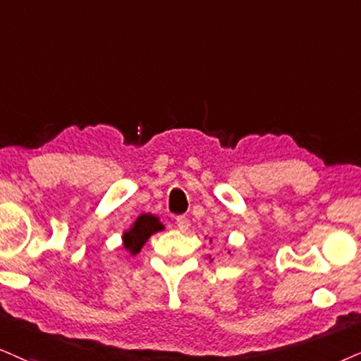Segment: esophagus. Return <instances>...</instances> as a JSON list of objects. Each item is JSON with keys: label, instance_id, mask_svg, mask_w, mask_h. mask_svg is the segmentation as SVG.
<instances>
[{"label": "esophagus", "instance_id": "obj_1", "mask_svg": "<svg viewBox=\"0 0 361 361\" xmlns=\"http://www.w3.org/2000/svg\"><path fill=\"white\" fill-rule=\"evenodd\" d=\"M176 224H177V228H179L180 231H188L189 229V219L185 216H177L176 217Z\"/></svg>", "mask_w": 361, "mask_h": 361}]
</instances>
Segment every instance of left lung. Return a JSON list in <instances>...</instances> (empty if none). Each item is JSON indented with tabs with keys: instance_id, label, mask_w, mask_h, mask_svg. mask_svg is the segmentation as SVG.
Instances as JSON below:
<instances>
[{
	"instance_id": "left-lung-1",
	"label": "left lung",
	"mask_w": 361,
	"mask_h": 361,
	"mask_svg": "<svg viewBox=\"0 0 361 361\" xmlns=\"http://www.w3.org/2000/svg\"><path fill=\"white\" fill-rule=\"evenodd\" d=\"M228 252H231V251H228Z\"/></svg>"
}]
</instances>
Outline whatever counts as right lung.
I'll return each mask as SVG.
<instances>
[{"label": "right lung", "mask_w": 361, "mask_h": 361, "mask_svg": "<svg viewBox=\"0 0 361 361\" xmlns=\"http://www.w3.org/2000/svg\"><path fill=\"white\" fill-rule=\"evenodd\" d=\"M160 229H164V224L157 217L152 214H142L133 222L132 229L123 233V247L130 251L132 255H137L147 243V239Z\"/></svg>", "instance_id": "1"}]
</instances>
